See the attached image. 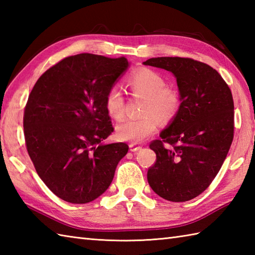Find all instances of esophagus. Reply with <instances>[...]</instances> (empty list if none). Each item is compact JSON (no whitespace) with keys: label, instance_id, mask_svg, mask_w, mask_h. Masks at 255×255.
<instances>
[{"label":"esophagus","instance_id":"34e87169","mask_svg":"<svg viewBox=\"0 0 255 255\" xmlns=\"http://www.w3.org/2000/svg\"><path fill=\"white\" fill-rule=\"evenodd\" d=\"M129 148H130V151H132V152H136V151L141 150V147H140V145H137V144H134V143L129 144Z\"/></svg>","mask_w":255,"mask_h":255}]
</instances>
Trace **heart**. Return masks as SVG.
<instances>
[{
    "instance_id": "obj_1",
    "label": "heart",
    "mask_w": 255,
    "mask_h": 255,
    "mask_svg": "<svg viewBox=\"0 0 255 255\" xmlns=\"http://www.w3.org/2000/svg\"><path fill=\"white\" fill-rule=\"evenodd\" d=\"M127 85L133 96L143 97L141 115L126 119L116 126V136L122 141L137 143L152 134L159 121L170 123L177 115L181 107L178 92L166 86L164 77L148 68H140L127 78ZM104 104L108 115L119 121L125 114V99L116 85L107 90Z\"/></svg>"
}]
</instances>
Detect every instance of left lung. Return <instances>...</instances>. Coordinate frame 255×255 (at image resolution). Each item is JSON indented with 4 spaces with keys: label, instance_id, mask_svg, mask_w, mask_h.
Instances as JSON below:
<instances>
[{
    "label": "left lung",
    "instance_id": "obj_1",
    "mask_svg": "<svg viewBox=\"0 0 255 255\" xmlns=\"http://www.w3.org/2000/svg\"><path fill=\"white\" fill-rule=\"evenodd\" d=\"M175 75L181 107L161 139L147 177L151 188L170 202H187L210 185L226 159L235 132L234 99L221 75L191 58L160 57L143 62Z\"/></svg>",
    "mask_w": 255,
    "mask_h": 255
}]
</instances>
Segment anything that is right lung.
<instances>
[{
  "label": "right lung",
  "instance_id": "right-lung-1",
  "mask_svg": "<svg viewBox=\"0 0 255 255\" xmlns=\"http://www.w3.org/2000/svg\"><path fill=\"white\" fill-rule=\"evenodd\" d=\"M128 67L125 57L80 53L62 59L37 80L24 111V136L37 174L72 204L104 193L128 144H102L114 131L107 90Z\"/></svg>",
  "mask_w": 255,
  "mask_h": 255
}]
</instances>
